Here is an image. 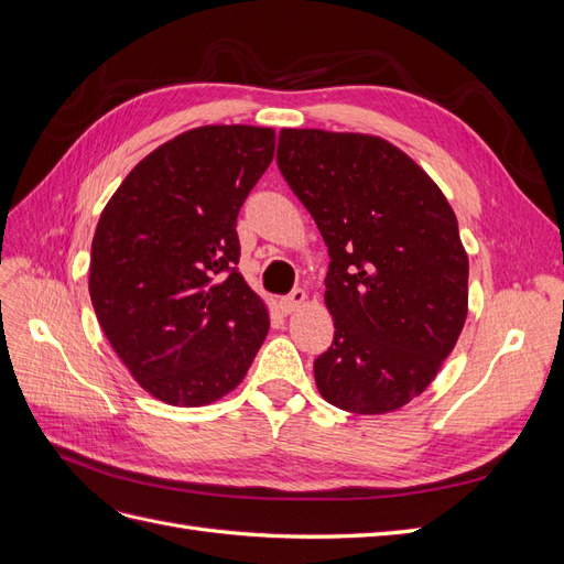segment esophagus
<instances>
[{
    "label": "esophagus",
    "instance_id": "esophagus-1",
    "mask_svg": "<svg viewBox=\"0 0 564 564\" xmlns=\"http://www.w3.org/2000/svg\"><path fill=\"white\" fill-rule=\"evenodd\" d=\"M305 299H308V296H305V292H303V289H294V292L292 294H286L284 299H280V308H282V313H294L296 308H301V305L305 303Z\"/></svg>",
    "mask_w": 564,
    "mask_h": 564
}]
</instances>
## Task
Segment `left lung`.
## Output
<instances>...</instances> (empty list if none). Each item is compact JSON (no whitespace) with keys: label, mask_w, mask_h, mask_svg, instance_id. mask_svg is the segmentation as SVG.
<instances>
[{"label":"left lung","mask_w":564,"mask_h":564,"mask_svg":"<svg viewBox=\"0 0 564 564\" xmlns=\"http://www.w3.org/2000/svg\"><path fill=\"white\" fill-rule=\"evenodd\" d=\"M278 166L329 247L336 332L315 360L319 395L352 414L395 412L431 386L468 315V253L449 202L369 133L282 129Z\"/></svg>","instance_id":"1"}]
</instances>
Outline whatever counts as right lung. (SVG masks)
<instances>
[{
	"mask_svg": "<svg viewBox=\"0 0 564 564\" xmlns=\"http://www.w3.org/2000/svg\"><path fill=\"white\" fill-rule=\"evenodd\" d=\"M275 131L209 124L135 164L98 218L89 294L100 329L152 398L202 406L237 388L270 319L245 282L237 214Z\"/></svg>",
	"mask_w": 564,
	"mask_h": 564,
	"instance_id": "1",
	"label": "right lung"
}]
</instances>
